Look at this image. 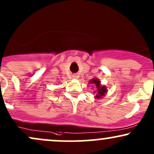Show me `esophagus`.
Returning a JSON list of instances; mask_svg holds the SVG:
<instances>
[{
  "mask_svg": "<svg viewBox=\"0 0 154 154\" xmlns=\"http://www.w3.org/2000/svg\"><path fill=\"white\" fill-rule=\"evenodd\" d=\"M72 77H73L74 79H77V78H78V76H77V75H75L72 76Z\"/></svg>",
  "mask_w": 154,
  "mask_h": 154,
  "instance_id": "obj_1",
  "label": "esophagus"
}]
</instances>
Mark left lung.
<instances>
[{
  "instance_id": "obj_1",
  "label": "left lung",
  "mask_w": 154,
  "mask_h": 154,
  "mask_svg": "<svg viewBox=\"0 0 154 154\" xmlns=\"http://www.w3.org/2000/svg\"><path fill=\"white\" fill-rule=\"evenodd\" d=\"M89 84L95 85L96 86L97 90H96L95 92L94 91V92L96 94L95 96V99H103V98L105 96V95H106V93L107 92V87L105 86V85H102L101 82L100 81L99 79L95 77V78L92 79L91 80L89 81Z\"/></svg>"
}]
</instances>
